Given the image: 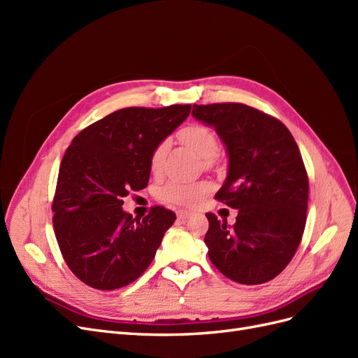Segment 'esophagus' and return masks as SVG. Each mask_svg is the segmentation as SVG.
<instances>
[{
  "instance_id": "obj_1",
  "label": "esophagus",
  "mask_w": 358,
  "mask_h": 358,
  "mask_svg": "<svg viewBox=\"0 0 358 358\" xmlns=\"http://www.w3.org/2000/svg\"><path fill=\"white\" fill-rule=\"evenodd\" d=\"M191 212H188V210H179L178 212V218L180 220V221H187L188 218H191Z\"/></svg>"
}]
</instances>
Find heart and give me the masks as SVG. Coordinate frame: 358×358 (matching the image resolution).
Instances as JSON below:
<instances>
[{
	"label": "heart",
	"instance_id": "heart-1",
	"mask_svg": "<svg viewBox=\"0 0 358 358\" xmlns=\"http://www.w3.org/2000/svg\"><path fill=\"white\" fill-rule=\"evenodd\" d=\"M180 142L194 150L199 157L204 158L208 166L218 152V138L209 127L201 124H189L183 127L178 133ZM166 154V145H158L149 158V166L152 171H158L161 169L162 159ZM212 191V185L209 180H196V182H180L170 180L164 187H161L158 196L162 201L183 206V208H196L208 194Z\"/></svg>",
	"mask_w": 358,
	"mask_h": 358
}]
</instances>
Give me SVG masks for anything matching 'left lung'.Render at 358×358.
Here are the masks:
<instances>
[{
    "label": "left lung",
    "mask_w": 358,
    "mask_h": 358,
    "mask_svg": "<svg viewBox=\"0 0 358 358\" xmlns=\"http://www.w3.org/2000/svg\"><path fill=\"white\" fill-rule=\"evenodd\" d=\"M192 116L225 145L229 173L215 199L237 209L233 227L206 213L210 262L234 282H268L294 257L306 225L309 180L296 140L279 119L242 103L194 104Z\"/></svg>",
    "instance_id": "obj_1"
}]
</instances>
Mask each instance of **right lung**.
<instances>
[{
    "mask_svg": "<svg viewBox=\"0 0 358 358\" xmlns=\"http://www.w3.org/2000/svg\"><path fill=\"white\" fill-rule=\"evenodd\" d=\"M191 104L127 107L73 138L61 161L53 230L71 272L95 289L131 284L152 263L175 212L154 206L143 220L122 209L146 188L152 150L185 121Z\"/></svg>",
    "mask_w": 358,
    "mask_h": 358,
    "instance_id": "obj_1",
    "label": "right lung"
}]
</instances>
